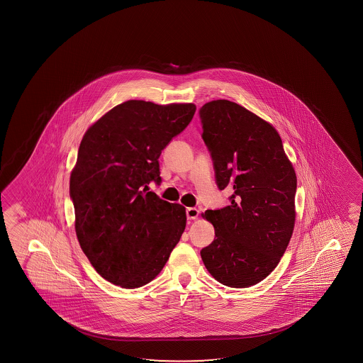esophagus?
<instances>
[{"mask_svg": "<svg viewBox=\"0 0 363 363\" xmlns=\"http://www.w3.org/2000/svg\"><path fill=\"white\" fill-rule=\"evenodd\" d=\"M186 214H187V219H197L199 216V211L194 207H189L186 209Z\"/></svg>", "mask_w": 363, "mask_h": 363, "instance_id": "34e87169", "label": "esophagus"}]
</instances>
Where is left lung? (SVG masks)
<instances>
[{
    "label": "left lung",
    "mask_w": 363,
    "mask_h": 363,
    "mask_svg": "<svg viewBox=\"0 0 363 363\" xmlns=\"http://www.w3.org/2000/svg\"><path fill=\"white\" fill-rule=\"evenodd\" d=\"M199 116L218 189H233L230 206L204 212L216 238L201 257L219 283L253 286L277 268L293 235L296 174L273 125L242 105L213 100Z\"/></svg>",
    "instance_id": "left-lung-1"
}]
</instances>
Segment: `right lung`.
Segmentation results:
<instances>
[{
  "label": "right lung",
  "mask_w": 363,
  "mask_h": 363,
  "mask_svg": "<svg viewBox=\"0 0 363 363\" xmlns=\"http://www.w3.org/2000/svg\"><path fill=\"white\" fill-rule=\"evenodd\" d=\"M196 105L128 100L85 131L72 169L75 233L105 280L140 288L154 280L186 228V209L147 192L159 157L184 131Z\"/></svg>",
  "instance_id": "obj_1"
}]
</instances>
